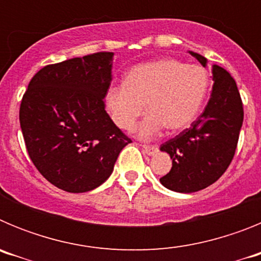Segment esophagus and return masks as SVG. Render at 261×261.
<instances>
[{
	"instance_id": "1",
	"label": "esophagus",
	"mask_w": 261,
	"mask_h": 261,
	"mask_svg": "<svg viewBox=\"0 0 261 261\" xmlns=\"http://www.w3.org/2000/svg\"><path fill=\"white\" fill-rule=\"evenodd\" d=\"M142 149H144V151L147 155H154V154H156V151H158V147L150 146V145H142Z\"/></svg>"
}]
</instances>
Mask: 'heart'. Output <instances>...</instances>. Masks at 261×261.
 <instances>
[{
	"instance_id": "obj_1",
	"label": "heart",
	"mask_w": 261,
	"mask_h": 261,
	"mask_svg": "<svg viewBox=\"0 0 261 261\" xmlns=\"http://www.w3.org/2000/svg\"><path fill=\"white\" fill-rule=\"evenodd\" d=\"M206 71L174 59H159L135 66L124 85L108 87L105 106L115 125L132 130L144 105L149 111L138 126V137L150 140L162 132H176L197 117L208 93Z\"/></svg>"
}]
</instances>
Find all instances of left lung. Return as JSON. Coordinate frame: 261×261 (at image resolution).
<instances>
[{"label": "left lung", "instance_id": "8db88e82", "mask_svg": "<svg viewBox=\"0 0 261 261\" xmlns=\"http://www.w3.org/2000/svg\"><path fill=\"white\" fill-rule=\"evenodd\" d=\"M202 66L208 60L190 50ZM213 89L205 110L191 128L161 146L172 159L167 175L159 179L167 190L180 193L201 191L222 176L231 163L243 124V105L234 78L218 65L212 66Z\"/></svg>", "mask_w": 261, "mask_h": 261}]
</instances>
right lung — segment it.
Here are the masks:
<instances>
[{"label": "right lung", "instance_id": "obj_1", "mask_svg": "<svg viewBox=\"0 0 261 261\" xmlns=\"http://www.w3.org/2000/svg\"><path fill=\"white\" fill-rule=\"evenodd\" d=\"M114 52L47 65L30 81L19 121L32 163L66 192L95 190L114 171L129 144L106 112Z\"/></svg>", "mask_w": 261, "mask_h": 261}]
</instances>
